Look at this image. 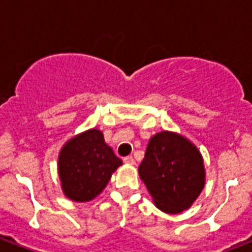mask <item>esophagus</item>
Masks as SVG:
<instances>
[{
    "mask_svg": "<svg viewBox=\"0 0 252 252\" xmlns=\"http://www.w3.org/2000/svg\"><path fill=\"white\" fill-rule=\"evenodd\" d=\"M124 163H126V165H134V158L132 157V156H129V157H126L124 158Z\"/></svg>",
    "mask_w": 252,
    "mask_h": 252,
    "instance_id": "34e87169",
    "label": "esophagus"
}]
</instances>
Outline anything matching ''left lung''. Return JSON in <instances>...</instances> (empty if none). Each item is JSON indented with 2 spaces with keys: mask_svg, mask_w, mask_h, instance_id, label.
Segmentation results:
<instances>
[{
  "mask_svg": "<svg viewBox=\"0 0 252 252\" xmlns=\"http://www.w3.org/2000/svg\"><path fill=\"white\" fill-rule=\"evenodd\" d=\"M138 174L154 205L168 215L188 209L205 186L200 150L188 138L170 130L150 138Z\"/></svg>",
  "mask_w": 252,
  "mask_h": 252,
  "instance_id": "left-lung-1",
  "label": "left lung"
}]
</instances>
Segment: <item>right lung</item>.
I'll return each mask as SVG.
<instances>
[{
  "label": "right lung",
  "instance_id": "obj_1",
  "mask_svg": "<svg viewBox=\"0 0 252 252\" xmlns=\"http://www.w3.org/2000/svg\"><path fill=\"white\" fill-rule=\"evenodd\" d=\"M122 165V159L104 141L102 130H85L65 142L59 153L61 189L73 201H91L102 193Z\"/></svg>",
  "mask_w": 252,
  "mask_h": 252
}]
</instances>
